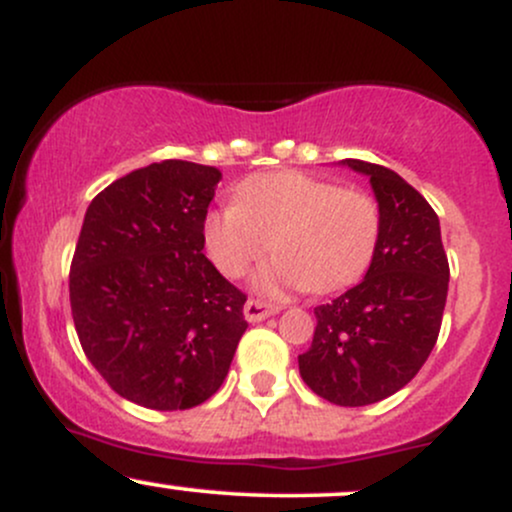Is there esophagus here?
<instances>
[{
	"label": "esophagus",
	"mask_w": 512,
	"mask_h": 512,
	"mask_svg": "<svg viewBox=\"0 0 512 512\" xmlns=\"http://www.w3.org/2000/svg\"><path fill=\"white\" fill-rule=\"evenodd\" d=\"M276 312H279V307L262 303V300H248V303H245V307H243V315L250 324L262 322V319L272 317V315H276Z\"/></svg>",
	"instance_id": "1"
}]
</instances>
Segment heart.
I'll return each mask as SVG.
<instances>
[{
    "label": "heart",
    "mask_w": 512,
    "mask_h": 512,
    "mask_svg": "<svg viewBox=\"0 0 512 512\" xmlns=\"http://www.w3.org/2000/svg\"><path fill=\"white\" fill-rule=\"evenodd\" d=\"M379 229V207L367 193L300 171H276L243 181L236 205L209 212L202 243L229 279L243 276L274 245L279 255L252 274V288L283 298L310 286L338 291L360 279Z\"/></svg>",
    "instance_id": "obj_1"
}]
</instances>
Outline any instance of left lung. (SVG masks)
I'll list each match as a JSON object with an SVG mask.
<instances>
[{
	"instance_id": "1",
	"label": "left lung",
	"mask_w": 512,
	"mask_h": 512,
	"mask_svg": "<svg viewBox=\"0 0 512 512\" xmlns=\"http://www.w3.org/2000/svg\"><path fill=\"white\" fill-rule=\"evenodd\" d=\"M369 178L379 205V243L357 286L315 307L300 377L334 405L360 408L393 396L420 372L439 338L448 295V260L439 217L386 166L343 159Z\"/></svg>"
}]
</instances>
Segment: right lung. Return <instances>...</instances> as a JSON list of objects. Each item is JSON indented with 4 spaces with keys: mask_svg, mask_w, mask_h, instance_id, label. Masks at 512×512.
Listing matches in <instances>:
<instances>
[{
    "mask_svg": "<svg viewBox=\"0 0 512 512\" xmlns=\"http://www.w3.org/2000/svg\"><path fill=\"white\" fill-rule=\"evenodd\" d=\"M221 171L166 159L102 190L71 262L80 346L112 389L150 410H188L219 391L245 295L202 255Z\"/></svg>",
    "mask_w": 512,
    "mask_h": 512,
    "instance_id": "1",
    "label": "right lung"
}]
</instances>
